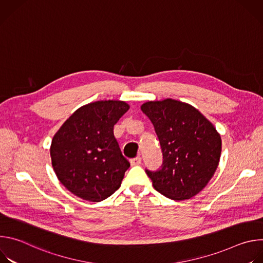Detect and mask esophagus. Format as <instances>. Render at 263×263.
Segmentation results:
<instances>
[{"label":"esophagus","mask_w":263,"mask_h":263,"mask_svg":"<svg viewBox=\"0 0 263 263\" xmlns=\"http://www.w3.org/2000/svg\"><path fill=\"white\" fill-rule=\"evenodd\" d=\"M130 163H131V165H139L141 163V157L137 156L135 158H132L130 160Z\"/></svg>","instance_id":"34e87169"}]
</instances>
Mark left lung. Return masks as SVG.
<instances>
[{"label":"left lung","mask_w":263,"mask_h":263,"mask_svg":"<svg viewBox=\"0 0 263 263\" xmlns=\"http://www.w3.org/2000/svg\"><path fill=\"white\" fill-rule=\"evenodd\" d=\"M141 111L154 126L163 156L159 170H145L154 189L172 200L193 198L217 168L219 134L198 109L180 101L146 102Z\"/></svg>","instance_id":"left-lung-1"}]
</instances>
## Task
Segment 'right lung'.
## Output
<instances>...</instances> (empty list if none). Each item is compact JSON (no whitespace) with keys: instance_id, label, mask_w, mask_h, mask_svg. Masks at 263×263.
<instances>
[{"instance_id":"add662e5","label":"right lung","mask_w":263,"mask_h":263,"mask_svg":"<svg viewBox=\"0 0 263 263\" xmlns=\"http://www.w3.org/2000/svg\"><path fill=\"white\" fill-rule=\"evenodd\" d=\"M128 110L123 101L87 104L74 111L54 135L52 165L71 194L100 202L120 189L130 163L121 152L114 127Z\"/></svg>"}]
</instances>
